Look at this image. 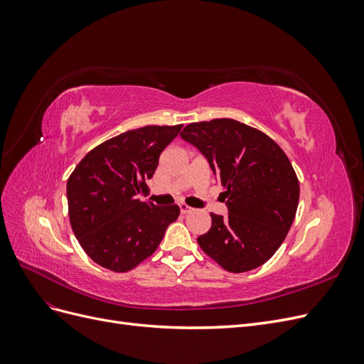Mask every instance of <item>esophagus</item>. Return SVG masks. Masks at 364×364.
Segmentation results:
<instances>
[{
  "mask_svg": "<svg viewBox=\"0 0 364 364\" xmlns=\"http://www.w3.org/2000/svg\"><path fill=\"white\" fill-rule=\"evenodd\" d=\"M179 209H181V213H182V214H188V213H191V211H193V208L186 206L185 203H179Z\"/></svg>",
  "mask_w": 364,
  "mask_h": 364,
  "instance_id": "34e87169",
  "label": "esophagus"
}]
</instances>
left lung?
I'll list each match as a JSON object with an SVG mask.
<instances>
[{
    "mask_svg": "<svg viewBox=\"0 0 364 364\" xmlns=\"http://www.w3.org/2000/svg\"><path fill=\"white\" fill-rule=\"evenodd\" d=\"M181 138L208 161L228 208L225 217L211 214L197 243L228 272L262 266L287 237L299 203L287 155L266 134L229 118L188 124Z\"/></svg>",
    "mask_w": 364,
    "mask_h": 364,
    "instance_id": "1",
    "label": "left lung"
}]
</instances>
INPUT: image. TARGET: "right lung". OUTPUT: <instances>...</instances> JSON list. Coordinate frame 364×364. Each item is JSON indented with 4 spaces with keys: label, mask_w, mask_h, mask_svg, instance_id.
I'll return each instance as SVG.
<instances>
[{
    "label": "right lung",
    "mask_w": 364,
    "mask_h": 364,
    "mask_svg": "<svg viewBox=\"0 0 364 364\" xmlns=\"http://www.w3.org/2000/svg\"><path fill=\"white\" fill-rule=\"evenodd\" d=\"M179 126H146L127 130L92 149L67 183L73 232L98 266L129 272L149 258L179 206L139 202L158 167L159 156L178 136Z\"/></svg>",
    "instance_id": "1"
}]
</instances>
